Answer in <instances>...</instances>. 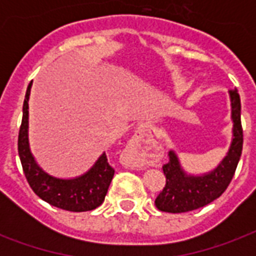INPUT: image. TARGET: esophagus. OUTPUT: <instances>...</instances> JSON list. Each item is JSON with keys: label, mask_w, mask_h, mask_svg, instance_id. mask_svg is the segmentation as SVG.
<instances>
[{"label": "esophagus", "mask_w": 256, "mask_h": 256, "mask_svg": "<svg viewBox=\"0 0 256 256\" xmlns=\"http://www.w3.org/2000/svg\"><path fill=\"white\" fill-rule=\"evenodd\" d=\"M148 134V126H144V124H140V128H136V132H134V136H132V144H138L140 140H144V136Z\"/></svg>", "instance_id": "esophagus-1"}]
</instances>
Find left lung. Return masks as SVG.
Segmentation results:
<instances>
[{"label":"left lung","instance_id":"1","mask_svg":"<svg viewBox=\"0 0 256 256\" xmlns=\"http://www.w3.org/2000/svg\"><path fill=\"white\" fill-rule=\"evenodd\" d=\"M231 118L234 122L232 142L224 160L204 175L186 174L174 152H168V162L164 164L166 184L156 199L158 210L164 212H187L206 206L226 191L234 176L242 156L243 128L240 122V96L238 90H230Z\"/></svg>","mask_w":256,"mask_h":256}]
</instances>
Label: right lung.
I'll use <instances>...</instances> for the list:
<instances>
[{"mask_svg": "<svg viewBox=\"0 0 256 256\" xmlns=\"http://www.w3.org/2000/svg\"><path fill=\"white\" fill-rule=\"evenodd\" d=\"M32 82L26 90L22 122L18 134V156L26 180L36 194L52 206L62 210L82 212L96 208L102 204L108 194V186L114 176V168L108 164L106 154L98 158L96 164L88 172L73 179H60L42 170L34 160L29 148V96Z\"/></svg>", "mask_w": 256, "mask_h": 256, "instance_id": "1", "label": "right lung"}]
</instances>
